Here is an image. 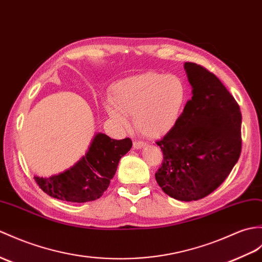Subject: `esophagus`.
<instances>
[{
    "label": "esophagus",
    "instance_id": "obj_1",
    "mask_svg": "<svg viewBox=\"0 0 262 262\" xmlns=\"http://www.w3.org/2000/svg\"><path fill=\"white\" fill-rule=\"evenodd\" d=\"M146 145V143H144V142H139V141H135L133 143V147L135 148V149H139V148H142V147H144V146Z\"/></svg>",
    "mask_w": 262,
    "mask_h": 262
}]
</instances>
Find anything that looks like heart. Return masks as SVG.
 I'll return each mask as SVG.
<instances>
[{
	"label": "heart",
	"mask_w": 262,
	"mask_h": 262,
	"mask_svg": "<svg viewBox=\"0 0 262 262\" xmlns=\"http://www.w3.org/2000/svg\"><path fill=\"white\" fill-rule=\"evenodd\" d=\"M188 99V87L181 77L162 72H145L119 80L113 86L112 101L106 111L119 126L125 127V115H133L136 129L156 138L179 124Z\"/></svg>",
	"instance_id": "heart-1"
}]
</instances>
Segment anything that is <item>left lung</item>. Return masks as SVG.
Masks as SVG:
<instances>
[{"instance_id":"1","label":"left lung","mask_w":262,"mask_h":262,"mask_svg":"<svg viewBox=\"0 0 262 262\" xmlns=\"http://www.w3.org/2000/svg\"><path fill=\"white\" fill-rule=\"evenodd\" d=\"M192 99L179 124L156 142L163 163L155 179L179 201L203 199L220 186L241 154V112L219 78L204 67L185 62Z\"/></svg>"}]
</instances>
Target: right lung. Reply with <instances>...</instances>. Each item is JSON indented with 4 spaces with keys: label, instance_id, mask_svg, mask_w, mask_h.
I'll list each match as a JSON object with an SVG mask.
<instances>
[{
    "label": "right lung",
    "instance_id": "1",
    "mask_svg": "<svg viewBox=\"0 0 262 262\" xmlns=\"http://www.w3.org/2000/svg\"><path fill=\"white\" fill-rule=\"evenodd\" d=\"M132 139L116 141L96 134L86 155L74 166L50 178L34 176L42 191L54 199L83 203L99 199L117 171L121 157L132 148Z\"/></svg>",
    "mask_w": 262,
    "mask_h": 262
}]
</instances>
